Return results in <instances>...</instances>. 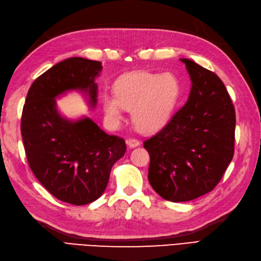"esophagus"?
Instances as JSON below:
<instances>
[{"instance_id": "obj_1", "label": "esophagus", "mask_w": 261, "mask_h": 261, "mask_svg": "<svg viewBox=\"0 0 261 261\" xmlns=\"http://www.w3.org/2000/svg\"><path fill=\"white\" fill-rule=\"evenodd\" d=\"M126 143H127V145H128V147H130V148H134V147L140 146V144H141L140 141L135 140V138H129V140L126 141Z\"/></svg>"}]
</instances>
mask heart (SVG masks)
Instances as JSON below:
<instances>
[{
	"label": "heart",
	"mask_w": 261,
	"mask_h": 261,
	"mask_svg": "<svg viewBox=\"0 0 261 261\" xmlns=\"http://www.w3.org/2000/svg\"><path fill=\"white\" fill-rule=\"evenodd\" d=\"M179 83L171 72L132 71L120 76L114 85L115 95L102 96L107 123L117 127L130 109L132 120L143 133L162 128L174 112L179 97Z\"/></svg>",
	"instance_id": "1"
}]
</instances>
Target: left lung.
<instances>
[{
    "instance_id": "8db88e82",
    "label": "left lung",
    "mask_w": 261,
    "mask_h": 261,
    "mask_svg": "<svg viewBox=\"0 0 261 261\" xmlns=\"http://www.w3.org/2000/svg\"><path fill=\"white\" fill-rule=\"evenodd\" d=\"M187 103L158 134L144 142L148 181L162 198L187 202L212 191L233 158L236 113L216 73L190 59Z\"/></svg>"
}]
</instances>
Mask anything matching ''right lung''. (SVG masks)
I'll return each mask as SVG.
<instances>
[{
	"label": "right lung",
	"instance_id": "obj_1",
	"mask_svg": "<svg viewBox=\"0 0 261 261\" xmlns=\"http://www.w3.org/2000/svg\"><path fill=\"white\" fill-rule=\"evenodd\" d=\"M100 61L68 58L38 77L29 89L21 134L33 174L49 192L67 203L85 205L100 198L113 165L124 156L123 138L108 135L87 116L69 119L57 98L77 90L90 108L97 105L95 79Z\"/></svg>",
	"mask_w": 261,
	"mask_h": 261
}]
</instances>
